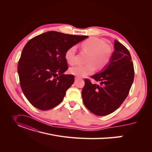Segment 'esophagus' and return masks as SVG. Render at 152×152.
I'll return each instance as SVG.
<instances>
[{
	"label": "esophagus",
	"instance_id": "obj_1",
	"mask_svg": "<svg viewBox=\"0 0 152 152\" xmlns=\"http://www.w3.org/2000/svg\"><path fill=\"white\" fill-rule=\"evenodd\" d=\"M79 78H80V77L78 76H75V79H79Z\"/></svg>",
	"mask_w": 152,
	"mask_h": 152
}]
</instances>
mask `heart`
Here are the masks:
<instances>
[{"mask_svg":"<svg viewBox=\"0 0 152 152\" xmlns=\"http://www.w3.org/2000/svg\"><path fill=\"white\" fill-rule=\"evenodd\" d=\"M82 49L89 52L84 65H77L69 69V73L80 77L86 76L92 73L95 66L102 69L107 65L112 56V49L106 42L97 37H91L82 43ZM77 48L73 45L66 50L65 58L69 64H73L75 61Z\"/></svg>","mask_w":152,"mask_h":152,"instance_id":"b5f03b06","label":"heart"}]
</instances>
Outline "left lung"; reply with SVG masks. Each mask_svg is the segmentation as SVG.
<instances>
[{"label": "left lung", "mask_w": 152, "mask_h": 152, "mask_svg": "<svg viewBox=\"0 0 152 152\" xmlns=\"http://www.w3.org/2000/svg\"><path fill=\"white\" fill-rule=\"evenodd\" d=\"M114 46L115 51L107 68L91 77L100 81V85L92 84L89 79H84L82 91L84 104L98 116L109 115L120 107L134 81V69L129 50L116 40Z\"/></svg>", "instance_id": "obj_1"}]
</instances>
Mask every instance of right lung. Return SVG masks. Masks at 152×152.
I'll use <instances>...</instances> for the list:
<instances>
[{"mask_svg": "<svg viewBox=\"0 0 152 152\" xmlns=\"http://www.w3.org/2000/svg\"><path fill=\"white\" fill-rule=\"evenodd\" d=\"M87 36L48 31L26 43L21 54L18 73L22 91L34 107L48 110L62 102L75 77L68 69L65 53Z\"/></svg>", "mask_w": 152, "mask_h": 152, "instance_id": "right-lung-1", "label": "right lung"}]
</instances>
